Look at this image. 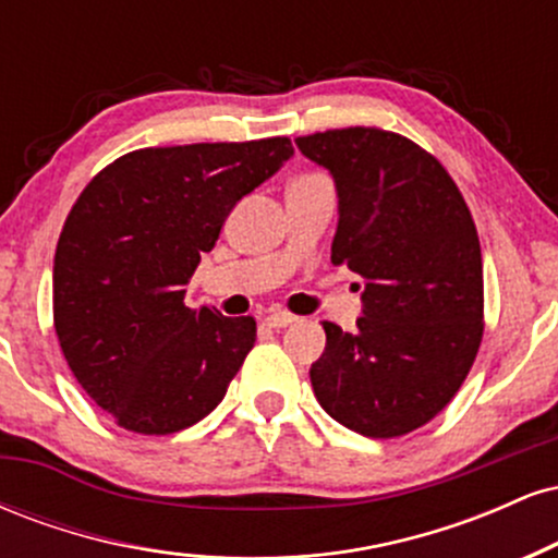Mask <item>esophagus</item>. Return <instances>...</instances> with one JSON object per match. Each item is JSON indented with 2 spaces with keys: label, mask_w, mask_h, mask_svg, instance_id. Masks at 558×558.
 <instances>
[{
  "label": "esophagus",
  "mask_w": 558,
  "mask_h": 558,
  "mask_svg": "<svg viewBox=\"0 0 558 558\" xmlns=\"http://www.w3.org/2000/svg\"><path fill=\"white\" fill-rule=\"evenodd\" d=\"M291 323H296V317L288 315V312H272V315L265 317V325L267 328H288Z\"/></svg>",
  "instance_id": "1"
}]
</instances>
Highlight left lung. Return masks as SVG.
I'll list each match as a JSON object with an SVG mask.
<instances>
[{
    "mask_svg": "<svg viewBox=\"0 0 558 558\" xmlns=\"http://www.w3.org/2000/svg\"><path fill=\"white\" fill-rule=\"evenodd\" d=\"M336 178L332 265L364 278L354 332L323 323L310 377L319 407L367 438L444 412L483 341V254L462 191L430 151L383 128L296 138Z\"/></svg>",
    "mask_w": 558,
    "mask_h": 558,
    "instance_id": "1",
    "label": "left lung"
}]
</instances>
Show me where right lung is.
Returning <instances> with one entry per match:
<instances>
[{
  "mask_svg": "<svg viewBox=\"0 0 558 558\" xmlns=\"http://www.w3.org/2000/svg\"><path fill=\"white\" fill-rule=\"evenodd\" d=\"M293 155L291 138L149 146L81 191L54 254V330L81 388L141 435L196 425L257 341L254 317L185 306L230 209Z\"/></svg>",
  "mask_w": 558,
  "mask_h": 558,
  "instance_id": "right-lung-1",
  "label": "right lung"
}]
</instances>
